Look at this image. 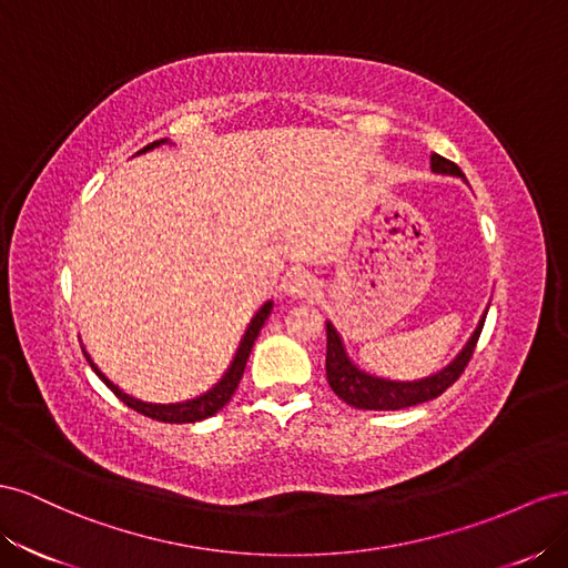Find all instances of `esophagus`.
<instances>
[{"instance_id": "obj_1", "label": "esophagus", "mask_w": 568, "mask_h": 568, "mask_svg": "<svg viewBox=\"0 0 568 568\" xmlns=\"http://www.w3.org/2000/svg\"><path fill=\"white\" fill-rule=\"evenodd\" d=\"M283 293L295 300H312L321 293V285L310 271H295L285 275Z\"/></svg>"}]
</instances>
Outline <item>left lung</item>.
Masks as SVG:
<instances>
[{"instance_id": "obj_1", "label": "left lung", "mask_w": 568, "mask_h": 568, "mask_svg": "<svg viewBox=\"0 0 568 568\" xmlns=\"http://www.w3.org/2000/svg\"><path fill=\"white\" fill-rule=\"evenodd\" d=\"M430 171L437 175H452V178H462L466 183L464 173L459 171L457 164H452L445 156L433 154L430 156ZM490 304L485 306V312L478 321L476 331L471 337L466 339V345L459 349V354L452 359L447 366L440 371H435L430 376L424 378H414V381H397V378H385L376 376L371 371L362 368L356 364L347 347L345 339L339 335V331L333 326V321H326V335H328V347H326V376L328 385L333 387V393L347 402L354 409H374V412H395V409H407L414 407V404L428 402L440 397L447 387L455 383L462 371L466 368L468 359L476 349V343L483 331L485 316H488Z\"/></svg>"}]
</instances>
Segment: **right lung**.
Returning a JSON list of instances; mask_svg holds the SVG:
<instances>
[{
  "mask_svg": "<svg viewBox=\"0 0 568 568\" xmlns=\"http://www.w3.org/2000/svg\"><path fill=\"white\" fill-rule=\"evenodd\" d=\"M161 144H171V140H169V138L156 140V142L148 144V148H142L138 154H148V152L161 148ZM271 310H273V300H268V302H264L262 306H258L256 314H254L252 321L247 323L245 333H242L240 345H237V349H235V354H233V362L229 364V368L223 371V376H221L212 387H209L206 393H202V395H197V397L183 399V402L161 404V402H148V399H140V397L128 395L125 390H121V387H119L116 383L109 381V378L102 374L100 366H97V364L92 362V356L88 354L85 347H83V354H85V359H88V364L92 366L94 374L104 381V385L109 387V390H111L113 395H116L123 404H128V407L135 409L138 414H144V416L156 418V420H166V424H194V420H202V418L214 416L216 412H221V409L225 407V404L231 402L233 393L237 390L242 374H245V366H247V359H250V352H252V347H254V339H256L258 331H262L264 321L268 318ZM80 345H83V343H80Z\"/></svg>",
  "mask_w": 568,
  "mask_h": 568,
  "instance_id": "right-lung-1",
  "label": "right lung"
}]
</instances>
